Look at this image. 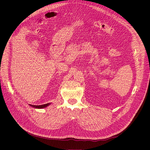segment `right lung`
<instances>
[{
	"label": "right lung",
	"instance_id": "add662e5",
	"mask_svg": "<svg viewBox=\"0 0 150 150\" xmlns=\"http://www.w3.org/2000/svg\"><path fill=\"white\" fill-rule=\"evenodd\" d=\"M49 104H50V103L49 104H44V105H41V107H40V109H44V108H47V106H49Z\"/></svg>",
	"mask_w": 150,
	"mask_h": 150
}]
</instances>
